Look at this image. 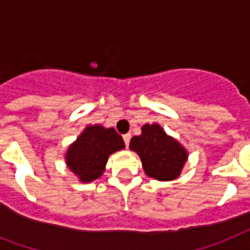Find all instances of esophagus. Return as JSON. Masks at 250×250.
<instances>
[{"instance_id":"34e87169","label":"esophagus","mask_w":250,"mask_h":250,"mask_svg":"<svg viewBox=\"0 0 250 250\" xmlns=\"http://www.w3.org/2000/svg\"><path fill=\"white\" fill-rule=\"evenodd\" d=\"M123 141H125V146L128 148L129 142H131V134H125V136H123Z\"/></svg>"}]
</instances>
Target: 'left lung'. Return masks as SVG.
Segmentation results:
<instances>
[{
  "label": "left lung",
  "mask_w": 250,
  "mask_h": 250,
  "mask_svg": "<svg viewBox=\"0 0 250 250\" xmlns=\"http://www.w3.org/2000/svg\"><path fill=\"white\" fill-rule=\"evenodd\" d=\"M129 148L138 153L145 172L161 181L176 179L188 158L186 149L156 123L143 125L142 134L132 138Z\"/></svg>",
  "instance_id": "1"
}]
</instances>
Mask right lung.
I'll return each mask as SVG.
<instances>
[{
    "instance_id": "right-lung-1",
    "label": "right lung",
    "mask_w": 250,
    "mask_h": 250,
    "mask_svg": "<svg viewBox=\"0 0 250 250\" xmlns=\"http://www.w3.org/2000/svg\"><path fill=\"white\" fill-rule=\"evenodd\" d=\"M125 147L122 137L113 128L89 125L66 152V165L83 182L98 179L108 156Z\"/></svg>"
}]
</instances>
